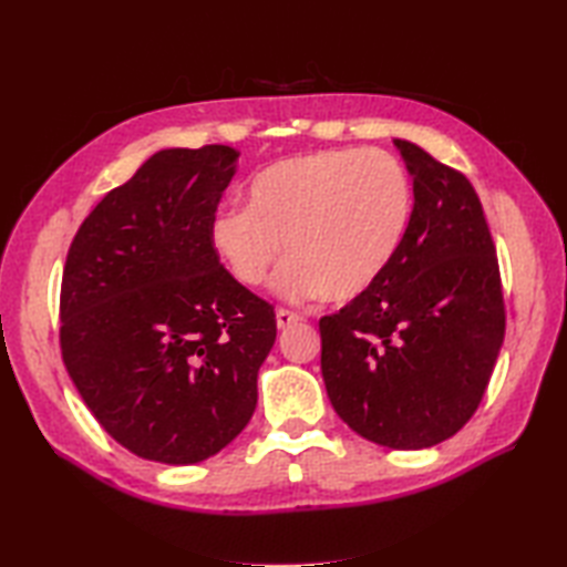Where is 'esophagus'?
Listing matches in <instances>:
<instances>
[{"label":"esophagus","mask_w":567,"mask_h":567,"mask_svg":"<svg viewBox=\"0 0 567 567\" xmlns=\"http://www.w3.org/2000/svg\"><path fill=\"white\" fill-rule=\"evenodd\" d=\"M275 319H277V329H290L292 323L299 321V315H295L290 309H277Z\"/></svg>","instance_id":"34e87169"}]
</instances>
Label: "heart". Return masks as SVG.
<instances>
[{"label": "heart", "instance_id": "b5f03b06", "mask_svg": "<svg viewBox=\"0 0 567 567\" xmlns=\"http://www.w3.org/2000/svg\"><path fill=\"white\" fill-rule=\"evenodd\" d=\"M414 189L384 151L329 148L292 155L250 179L246 209L214 214L209 244L244 287L268 282L290 302L343 305L388 272L412 224Z\"/></svg>", "mask_w": 567, "mask_h": 567}]
</instances>
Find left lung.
Masks as SVG:
<instances>
[{
	"label": "left lung",
	"instance_id": "obj_1",
	"mask_svg": "<svg viewBox=\"0 0 567 567\" xmlns=\"http://www.w3.org/2000/svg\"><path fill=\"white\" fill-rule=\"evenodd\" d=\"M412 224L370 290L323 317L321 375L348 426L394 451L431 449L483 400L504 341L499 265L470 179L394 138Z\"/></svg>",
	"mask_w": 567,
	"mask_h": 567
}]
</instances>
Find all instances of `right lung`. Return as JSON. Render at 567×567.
<instances>
[{
  "mask_svg": "<svg viewBox=\"0 0 567 567\" xmlns=\"http://www.w3.org/2000/svg\"><path fill=\"white\" fill-rule=\"evenodd\" d=\"M236 161L228 146L153 153L104 195L68 250L65 368L102 429L146 461H207L256 412L275 311L209 244Z\"/></svg>",
  "mask_w": 567,
  "mask_h": 567,
  "instance_id": "right-lung-1",
  "label": "right lung"
}]
</instances>
